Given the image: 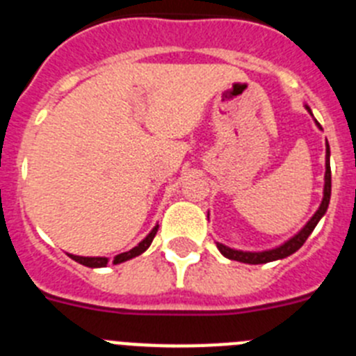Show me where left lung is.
I'll use <instances>...</instances> for the list:
<instances>
[{"instance_id":"left-lung-1","label":"left lung","mask_w":356,"mask_h":356,"mask_svg":"<svg viewBox=\"0 0 356 356\" xmlns=\"http://www.w3.org/2000/svg\"><path fill=\"white\" fill-rule=\"evenodd\" d=\"M305 108H307L308 112L312 114L310 106L305 105ZM316 124L321 128V124L317 121H316ZM325 168H326V172H325V188H323V201H321V205H319V209H317V212L310 217V221H308L307 225H305L303 228H301L300 232L294 235V237H291L289 241H285L284 244H280V246L273 248V250H266V251L234 250V248L225 246V244H221V242H216L217 250L221 251L222 257H226V259H229V260H237V262H242V264H267V262H275V260L285 259V257H289V254L296 253V251L300 250V248L305 244V241L308 238V235L314 232V228L317 226V222L321 221V217L325 216L326 210H328V205H330V196H332V169H330L328 143H326V165Z\"/></svg>"}]
</instances>
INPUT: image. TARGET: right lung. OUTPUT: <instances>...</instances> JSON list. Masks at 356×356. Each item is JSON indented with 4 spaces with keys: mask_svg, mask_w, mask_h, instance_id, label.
Segmentation results:
<instances>
[{
    "mask_svg": "<svg viewBox=\"0 0 356 356\" xmlns=\"http://www.w3.org/2000/svg\"><path fill=\"white\" fill-rule=\"evenodd\" d=\"M156 232H159V225L151 229L149 234H147L146 237H144L143 241L137 244V246L131 248L130 251H124V253L115 254L114 260L106 259V257H78V254H71V253H69V257H71L74 262L81 264V266H85V267H106V264H122V262H127V260L135 259V257L143 254L144 251L151 246V242H153V238H155Z\"/></svg>",
    "mask_w": 356,
    "mask_h": 356,
    "instance_id": "1",
    "label": "right lung"
}]
</instances>
